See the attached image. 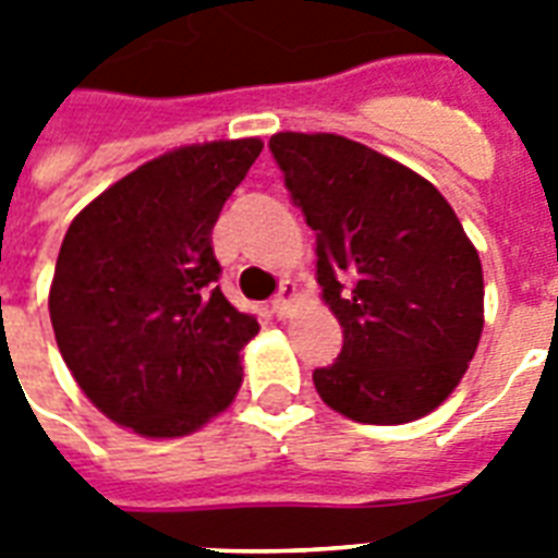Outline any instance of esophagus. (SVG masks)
I'll list each match as a JSON object with an SVG mask.
<instances>
[{
  "label": "esophagus",
  "instance_id": "1",
  "mask_svg": "<svg viewBox=\"0 0 558 558\" xmlns=\"http://www.w3.org/2000/svg\"><path fill=\"white\" fill-rule=\"evenodd\" d=\"M292 304H295V287H292V283H283L278 295H275V301H271V310H275L278 318H289Z\"/></svg>",
  "mask_w": 558,
  "mask_h": 558
}]
</instances>
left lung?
Here are the masks:
<instances>
[{"label": "left lung", "instance_id": "1", "mask_svg": "<svg viewBox=\"0 0 558 558\" xmlns=\"http://www.w3.org/2000/svg\"><path fill=\"white\" fill-rule=\"evenodd\" d=\"M269 147L344 330L339 359L313 373L318 397L367 425L432 414L484 330V269L458 214L428 179L344 135L278 133Z\"/></svg>", "mask_w": 558, "mask_h": 558}]
</instances>
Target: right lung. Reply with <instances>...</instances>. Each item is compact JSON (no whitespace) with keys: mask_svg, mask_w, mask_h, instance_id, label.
Here are the masks:
<instances>
[{"mask_svg":"<svg viewBox=\"0 0 558 558\" xmlns=\"http://www.w3.org/2000/svg\"><path fill=\"white\" fill-rule=\"evenodd\" d=\"M260 138L191 144L147 161L72 219L48 313L74 381L112 423L185 437L243 381L254 315L219 292L210 231Z\"/></svg>","mask_w":558,"mask_h":558,"instance_id":"right-lung-1","label":"right lung"}]
</instances>
